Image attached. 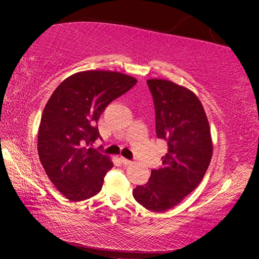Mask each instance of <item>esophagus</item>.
<instances>
[{
    "label": "esophagus",
    "mask_w": 259,
    "mask_h": 259,
    "mask_svg": "<svg viewBox=\"0 0 259 259\" xmlns=\"http://www.w3.org/2000/svg\"><path fill=\"white\" fill-rule=\"evenodd\" d=\"M120 160H121V162H122L123 165H131L133 162V161H131V160H128V159H126V158H123V157H120Z\"/></svg>",
    "instance_id": "34e87169"
}]
</instances>
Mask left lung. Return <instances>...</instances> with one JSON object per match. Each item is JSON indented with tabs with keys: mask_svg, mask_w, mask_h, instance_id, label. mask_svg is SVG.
<instances>
[{
	"mask_svg": "<svg viewBox=\"0 0 259 259\" xmlns=\"http://www.w3.org/2000/svg\"><path fill=\"white\" fill-rule=\"evenodd\" d=\"M155 109V132L167 141L162 167L133 190L138 203L164 212L182 203L204 178L213 145L204 107L189 88L162 79L147 80Z\"/></svg>",
	"mask_w": 259,
	"mask_h": 259,
	"instance_id": "8db88e82",
	"label": "left lung"
}]
</instances>
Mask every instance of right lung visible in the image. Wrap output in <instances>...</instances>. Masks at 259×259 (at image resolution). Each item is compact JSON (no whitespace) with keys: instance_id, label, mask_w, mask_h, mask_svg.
Returning <instances> with one entry per match:
<instances>
[{"instance_id":"1","label":"right lung","mask_w":259,"mask_h":259,"mask_svg":"<svg viewBox=\"0 0 259 259\" xmlns=\"http://www.w3.org/2000/svg\"><path fill=\"white\" fill-rule=\"evenodd\" d=\"M136 83L119 72L84 70L53 92L41 116L37 151L51 182L67 199L81 201L101 191L113 162L91 147L100 137L95 123L109 102Z\"/></svg>"}]
</instances>
